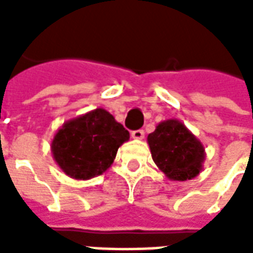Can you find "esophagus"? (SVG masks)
<instances>
[{
	"mask_svg": "<svg viewBox=\"0 0 253 253\" xmlns=\"http://www.w3.org/2000/svg\"><path fill=\"white\" fill-rule=\"evenodd\" d=\"M131 137L134 138V139H142V138L145 137V132H143V130H134V131L131 132Z\"/></svg>",
	"mask_w": 253,
	"mask_h": 253,
	"instance_id": "esophagus-1",
	"label": "esophagus"
}]
</instances>
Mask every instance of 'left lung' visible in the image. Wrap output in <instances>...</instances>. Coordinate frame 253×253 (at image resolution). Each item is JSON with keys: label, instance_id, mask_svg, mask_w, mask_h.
Instances as JSON below:
<instances>
[{"label": "left lung", "instance_id": "left-lung-1", "mask_svg": "<svg viewBox=\"0 0 253 253\" xmlns=\"http://www.w3.org/2000/svg\"><path fill=\"white\" fill-rule=\"evenodd\" d=\"M148 143L154 164L169 180H191L203 169L205 146L177 119L160 122Z\"/></svg>", "mask_w": 253, "mask_h": 253}]
</instances>
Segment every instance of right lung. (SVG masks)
Returning <instances> with one entry per match:
<instances>
[{
    "mask_svg": "<svg viewBox=\"0 0 253 253\" xmlns=\"http://www.w3.org/2000/svg\"><path fill=\"white\" fill-rule=\"evenodd\" d=\"M128 138V131L108 111L96 108L63 123L54 135L51 153L69 177L89 180L110 168Z\"/></svg>",
    "mask_w": 253,
    "mask_h": 253,
    "instance_id": "obj_1",
    "label": "right lung"
}]
</instances>
